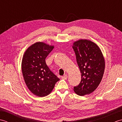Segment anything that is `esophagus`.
<instances>
[{"mask_svg": "<svg viewBox=\"0 0 122 122\" xmlns=\"http://www.w3.org/2000/svg\"><path fill=\"white\" fill-rule=\"evenodd\" d=\"M67 78H68V76H67L66 74L64 75L63 76H61V79H63V80H66Z\"/></svg>", "mask_w": 122, "mask_h": 122, "instance_id": "34e87169", "label": "esophagus"}]
</instances>
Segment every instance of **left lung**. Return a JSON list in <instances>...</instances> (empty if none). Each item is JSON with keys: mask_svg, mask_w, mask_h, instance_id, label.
<instances>
[{"mask_svg": "<svg viewBox=\"0 0 122 122\" xmlns=\"http://www.w3.org/2000/svg\"><path fill=\"white\" fill-rule=\"evenodd\" d=\"M81 73V81L74 91L80 96L90 94L99 85L104 74L105 60L100 48L92 41L80 39L72 46Z\"/></svg>", "mask_w": 122, "mask_h": 122, "instance_id": "8db88e82", "label": "left lung"}]
</instances>
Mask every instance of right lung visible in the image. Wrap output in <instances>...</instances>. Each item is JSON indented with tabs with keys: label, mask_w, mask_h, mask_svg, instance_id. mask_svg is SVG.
<instances>
[{
	"label": "right lung",
	"mask_w": 122,
	"mask_h": 122,
	"mask_svg": "<svg viewBox=\"0 0 122 122\" xmlns=\"http://www.w3.org/2000/svg\"><path fill=\"white\" fill-rule=\"evenodd\" d=\"M54 48L42 42L33 44L25 51L21 69L25 84L33 94L39 97L49 95L60 79L46 63V58Z\"/></svg>",
	"instance_id": "right-lung-1"
}]
</instances>
